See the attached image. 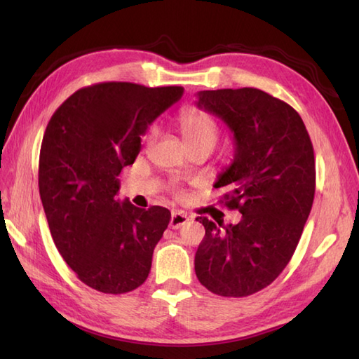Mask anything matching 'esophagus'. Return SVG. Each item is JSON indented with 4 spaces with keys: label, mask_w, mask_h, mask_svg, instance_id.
Segmentation results:
<instances>
[{
    "label": "esophagus",
    "mask_w": 359,
    "mask_h": 359,
    "mask_svg": "<svg viewBox=\"0 0 359 359\" xmlns=\"http://www.w3.org/2000/svg\"><path fill=\"white\" fill-rule=\"evenodd\" d=\"M189 220V217L187 215H184V212H172L171 216V220H170V226L172 228V230H177V228H180L182 225H185Z\"/></svg>",
    "instance_id": "34e87169"
}]
</instances>
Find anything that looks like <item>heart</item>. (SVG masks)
<instances>
[{
	"mask_svg": "<svg viewBox=\"0 0 359 359\" xmlns=\"http://www.w3.org/2000/svg\"><path fill=\"white\" fill-rule=\"evenodd\" d=\"M177 126L188 147L196 143H210L215 147L219 139L216 120L196 106H189L179 114Z\"/></svg>",
	"mask_w": 359,
	"mask_h": 359,
	"instance_id": "1",
	"label": "heart"
}]
</instances>
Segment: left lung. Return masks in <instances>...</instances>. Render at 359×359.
Segmentation results:
<instances>
[{"mask_svg": "<svg viewBox=\"0 0 359 359\" xmlns=\"http://www.w3.org/2000/svg\"><path fill=\"white\" fill-rule=\"evenodd\" d=\"M197 95V106L222 118L234 134V160L216 188L230 189L222 203L242 219L226 226L196 219L205 226L196 276L215 294L250 296L279 276L301 239L315 199L313 144L299 114L261 89Z\"/></svg>", "mask_w": 359, "mask_h": 359, "instance_id": "1", "label": "left lung"}]
</instances>
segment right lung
Here are the masks:
<instances>
[{
  "label": "right lung",
  "instance_id": "add662e5",
  "mask_svg": "<svg viewBox=\"0 0 359 359\" xmlns=\"http://www.w3.org/2000/svg\"><path fill=\"white\" fill-rule=\"evenodd\" d=\"M182 95V86L97 83L65 100L46 128L38 187L52 239L97 292L128 293L148 278L171 212L118 202V175L139 156L148 126Z\"/></svg>",
  "mask_w": 359,
  "mask_h": 359
}]
</instances>
